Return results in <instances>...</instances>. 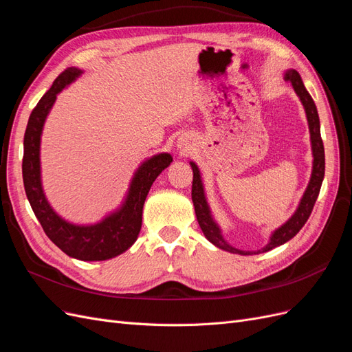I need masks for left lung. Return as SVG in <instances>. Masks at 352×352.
Here are the masks:
<instances>
[{
    "label": "left lung",
    "mask_w": 352,
    "mask_h": 352,
    "mask_svg": "<svg viewBox=\"0 0 352 352\" xmlns=\"http://www.w3.org/2000/svg\"><path fill=\"white\" fill-rule=\"evenodd\" d=\"M285 81H289L293 84V87L300 98L302 106L306 109V115L309 120V128H310V138H311V150H313V172L310 177V184L305 192V195L301 198V202L298 205V208L296 214L289 218V220L281 226L278 230H275V233L271 237V241L266 245L261 252H268L276 246L284 245L285 241L289 239H293L301 227L306 224L309 220V217L313 211L314 202H316L320 186L323 182L324 176V148H323V141L320 137V122H319V115H318V109L316 104H314L311 96L306 90L305 84L301 81V77L297 71L289 69L285 72ZM192 170H193V180H192V202L193 207H195V214H197V220L199 223V227L204 232L205 237H207L212 245L217 248H220L223 250L232 252V253H239V254H252L250 252H243L234 249L230 245H227L224 239L221 237L220 228L214 223L212 217L210 214L208 204L205 201L204 195V188H202V182L199 176V170L195 163H190Z\"/></svg>",
    "instance_id": "left-lung-1"
}]
</instances>
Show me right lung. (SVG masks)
<instances>
[{
  "instance_id": "add662e5",
  "label": "right lung",
  "mask_w": 352,
  "mask_h": 352,
  "mask_svg": "<svg viewBox=\"0 0 352 352\" xmlns=\"http://www.w3.org/2000/svg\"><path fill=\"white\" fill-rule=\"evenodd\" d=\"M80 74L81 71L74 67L64 69L32 111L24 132L23 184L32 210L43 232L60 250L80 261H106L124 253L134 245L141 230L142 207L148 190L155 177L173 159L170 154L163 153L145 162L132 179L124 207L104 218L102 223L94 226H74L58 217L47 204L41 185V134L56 94Z\"/></svg>"
}]
</instances>
